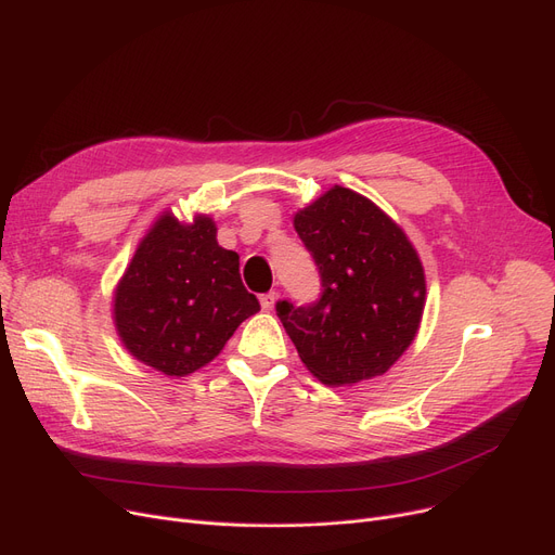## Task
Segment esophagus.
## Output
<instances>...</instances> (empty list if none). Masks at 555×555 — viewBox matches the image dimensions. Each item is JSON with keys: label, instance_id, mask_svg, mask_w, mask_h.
I'll return each instance as SVG.
<instances>
[{"label": "esophagus", "instance_id": "esophagus-1", "mask_svg": "<svg viewBox=\"0 0 555 555\" xmlns=\"http://www.w3.org/2000/svg\"><path fill=\"white\" fill-rule=\"evenodd\" d=\"M274 304H276V293L260 295V306H262V310H272Z\"/></svg>", "mask_w": 555, "mask_h": 555}]
</instances>
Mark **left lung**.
Here are the masks:
<instances>
[{"mask_svg": "<svg viewBox=\"0 0 555 555\" xmlns=\"http://www.w3.org/2000/svg\"><path fill=\"white\" fill-rule=\"evenodd\" d=\"M322 276L314 304H276L308 371L328 387L383 375L410 348L425 272L404 231L364 195L335 186L295 216Z\"/></svg>", "mask_w": 555, "mask_h": 555, "instance_id": "left-lung-1", "label": "left lung"}]
</instances>
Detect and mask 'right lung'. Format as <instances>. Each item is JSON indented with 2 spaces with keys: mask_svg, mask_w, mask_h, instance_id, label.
<instances>
[{
  "mask_svg": "<svg viewBox=\"0 0 555 555\" xmlns=\"http://www.w3.org/2000/svg\"><path fill=\"white\" fill-rule=\"evenodd\" d=\"M258 310L241 281L238 254L218 245L209 216H195L191 224L168 211L159 216L114 293L124 346L175 377L209 364Z\"/></svg>",
  "mask_w": 555,
  "mask_h": 555,
  "instance_id": "1",
  "label": "right lung"
}]
</instances>
